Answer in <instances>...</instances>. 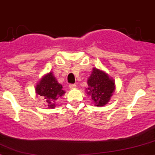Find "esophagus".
Segmentation results:
<instances>
[{
	"instance_id": "obj_1",
	"label": "esophagus",
	"mask_w": 155,
	"mask_h": 155,
	"mask_svg": "<svg viewBox=\"0 0 155 155\" xmlns=\"http://www.w3.org/2000/svg\"><path fill=\"white\" fill-rule=\"evenodd\" d=\"M69 89H76V85H75V84H70L69 85Z\"/></svg>"
}]
</instances>
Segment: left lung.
<instances>
[{
	"label": "left lung",
	"mask_w": 155,
	"mask_h": 155,
	"mask_svg": "<svg viewBox=\"0 0 155 155\" xmlns=\"http://www.w3.org/2000/svg\"><path fill=\"white\" fill-rule=\"evenodd\" d=\"M86 92L98 107L105 106L115 92V80L105 71L94 67L87 80Z\"/></svg>",
	"instance_id": "left-lung-1"
}]
</instances>
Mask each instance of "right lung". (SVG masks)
Returning a JSON list of instances; mask_svg holds the SVG:
<instances>
[{
  "label": "right lung",
  "mask_w": 155,
  "mask_h": 155,
  "mask_svg": "<svg viewBox=\"0 0 155 155\" xmlns=\"http://www.w3.org/2000/svg\"><path fill=\"white\" fill-rule=\"evenodd\" d=\"M35 91L37 96H41L47 102L48 108H51L56 107V100L66 93L63 90V86L58 82L52 72L45 74L40 79L36 86Z\"/></svg>",
  "instance_id": "add662e5"
}]
</instances>
